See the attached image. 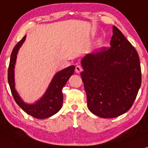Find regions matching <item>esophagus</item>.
Here are the masks:
<instances>
[{
  "label": "esophagus",
  "instance_id": "esophagus-1",
  "mask_svg": "<svg viewBox=\"0 0 148 148\" xmlns=\"http://www.w3.org/2000/svg\"><path fill=\"white\" fill-rule=\"evenodd\" d=\"M82 70H83V69H82V67L80 66V65H77V66L76 67L75 72L77 73V74H80V73L82 72Z\"/></svg>",
  "mask_w": 148,
  "mask_h": 148
}]
</instances>
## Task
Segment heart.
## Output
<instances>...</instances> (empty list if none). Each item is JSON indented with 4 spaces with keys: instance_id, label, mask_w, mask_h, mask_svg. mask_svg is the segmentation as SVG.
I'll use <instances>...</instances> for the list:
<instances>
[{
    "instance_id": "b5f03b06",
    "label": "heart",
    "mask_w": 148,
    "mask_h": 148,
    "mask_svg": "<svg viewBox=\"0 0 148 148\" xmlns=\"http://www.w3.org/2000/svg\"><path fill=\"white\" fill-rule=\"evenodd\" d=\"M102 40H98V42H97V46H102Z\"/></svg>"
}]
</instances>
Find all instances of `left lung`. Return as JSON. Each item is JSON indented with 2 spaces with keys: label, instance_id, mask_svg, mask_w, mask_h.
Listing matches in <instances>:
<instances>
[{
  "label": "left lung",
  "instance_id": "8db88e82",
  "mask_svg": "<svg viewBox=\"0 0 148 148\" xmlns=\"http://www.w3.org/2000/svg\"><path fill=\"white\" fill-rule=\"evenodd\" d=\"M111 48L89 53L81 60L80 76L91 113L113 118L131 108L141 83L137 52L115 26Z\"/></svg>",
  "mask_w": 148,
  "mask_h": 148
}]
</instances>
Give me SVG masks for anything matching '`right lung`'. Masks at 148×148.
Here are the masks:
<instances>
[{
  "instance_id": "1",
  "label": "right lung",
  "mask_w": 148,
  "mask_h": 148,
  "mask_svg": "<svg viewBox=\"0 0 148 148\" xmlns=\"http://www.w3.org/2000/svg\"><path fill=\"white\" fill-rule=\"evenodd\" d=\"M25 35L17 44L12 50L8 69V82L11 91L17 104L28 115L37 119H46L57 113L62 107V89L70 76L74 74L75 66L72 65L57 72L50 82L43 96L33 104L24 102L15 87L14 69L17 55L20 48L26 40Z\"/></svg>"
}]
</instances>
